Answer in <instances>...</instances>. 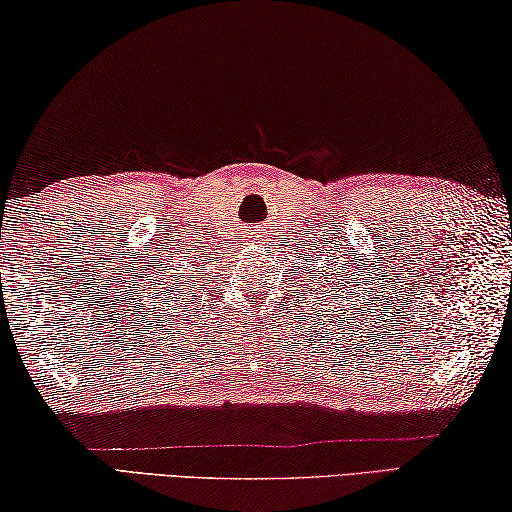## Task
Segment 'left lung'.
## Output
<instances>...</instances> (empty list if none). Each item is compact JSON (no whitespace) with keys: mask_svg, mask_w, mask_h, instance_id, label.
<instances>
[{"mask_svg":"<svg viewBox=\"0 0 512 512\" xmlns=\"http://www.w3.org/2000/svg\"><path fill=\"white\" fill-rule=\"evenodd\" d=\"M337 290H339V288H337ZM333 292H335V290H333Z\"/></svg>","mask_w":512,"mask_h":512,"instance_id":"obj_1","label":"left lung"}]
</instances>
